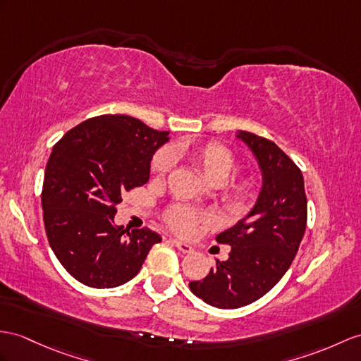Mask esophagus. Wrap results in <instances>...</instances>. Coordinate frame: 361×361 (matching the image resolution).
<instances>
[{"label":"esophagus","instance_id":"34e87169","mask_svg":"<svg viewBox=\"0 0 361 361\" xmlns=\"http://www.w3.org/2000/svg\"><path fill=\"white\" fill-rule=\"evenodd\" d=\"M170 242L174 245L176 248H178L180 252H183V254H190V252H192V248L190 247L188 243H183V242H179V240H176V239H170Z\"/></svg>","mask_w":361,"mask_h":361}]
</instances>
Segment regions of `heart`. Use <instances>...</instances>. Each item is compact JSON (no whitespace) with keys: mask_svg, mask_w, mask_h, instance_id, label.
I'll use <instances>...</instances> for the list:
<instances>
[{"mask_svg":"<svg viewBox=\"0 0 361 361\" xmlns=\"http://www.w3.org/2000/svg\"><path fill=\"white\" fill-rule=\"evenodd\" d=\"M171 156L182 157L188 164L213 183L221 185L219 199L225 211L233 217H240L251 208L257 195L256 182L248 176L226 182L234 173L237 162L234 154L222 144L208 140V142H197L173 148L169 152H159L153 156L150 169L157 178H162L171 169ZM164 222L171 231L182 237H188L195 233L199 225H207L209 217L204 211L188 208L183 205H171L165 209Z\"/></svg>","mask_w":361,"mask_h":361,"instance_id":"b5f03b06","label":"heart"}]
</instances>
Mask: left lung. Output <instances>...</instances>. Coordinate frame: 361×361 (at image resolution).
Segmentation results:
<instances>
[{
  "instance_id": "1",
  "label": "left lung",
  "mask_w": 361,
  "mask_h": 361,
  "mask_svg": "<svg viewBox=\"0 0 361 361\" xmlns=\"http://www.w3.org/2000/svg\"><path fill=\"white\" fill-rule=\"evenodd\" d=\"M237 136L259 161L260 196L247 217L216 235L217 243L231 247L228 260L190 282L192 294L221 310L247 306L277 285L300 247L307 219L300 169L272 140L242 130Z\"/></svg>"
}]
</instances>
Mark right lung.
Wrapping results in <instances>:
<instances>
[{
  "label": "right lung",
  "mask_w": 361,
  "mask_h": 361,
  "mask_svg": "<svg viewBox=\"0 0 361 361\" xmlns=\"http://www.w3.org/2000/svg\"><path fill=\"white\" fill-rule=\"evenodd\" d=\"M169 140L127 114H102L68 130L55 144L44 174L46 234L67 272L90 288L133 279L161 235L150 228L125 234L113 219L122 196L150 178L153 153Z\"/></svg>",
  "instance_id": "right-lung-1"
}]
</instances>
